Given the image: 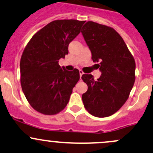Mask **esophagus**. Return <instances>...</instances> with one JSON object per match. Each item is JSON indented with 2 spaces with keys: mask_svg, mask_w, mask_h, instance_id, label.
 Instances as JSON below:
<instances>
[{
  "mask_svg": "<svg viewBox=\"0 0 153 153\" xmlns=\"http://www.w3.org/2000/svg\"><path fill=\"white\" fill-rule=\"evenodd\" d=\"M79 72H80V77H81H81H82V75H83V71H82V70H80Z\"/></svg>",
  "mask_w": 153,
  "mask_h": 153,
  "instance_id": "esophagus-1",
  "label": "esophagus"
}]
</instances>
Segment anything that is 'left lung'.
<instances>
[{
	"label": "left lung",
	"instance_id": "1",
	"mask_svg": "<svg viewBox=\"0 0 153 153\" xmlns=\"http://www.w3.org/2000/svg\"><path fill=\"white\" fill-rule=\"evenodd\" d=\"M101 75L94 80L91 74L81 78L88 90L82 94L85 108L91 115L114 114L129 97L135 82L136 63L122 36L114 28L97 22H86L81 30Z\"/></svg>",
	"mask_w": 153,
	"mask_h": 153
}]
</instances>
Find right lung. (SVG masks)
Listing matches in <instances>:
<instances>
[{
  "instance_id": "1",
  "label": "right lung",
  "mask_w": 153,
  "mask_h": 153,
  "mask_svg": "<svg viewBox=\"0 0 153 153\" xmlns=\"http://www.w3.org/2000/svg\"><path fill=\"white\" fill-rule=\"evenodd\" d=\"M85 21L59 20L35 33L20 59V83L33 109L45 115L59 113L67 105L80 79L79 70H66L59 60L68 54L69 44Z\"/></svg>"
}]
</instances>
